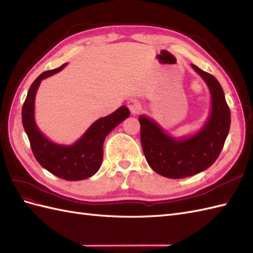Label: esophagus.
Wrapping results in <instances>:
<instances>
[{
  "label": "esophagus",
  "instance_id": "1",
  "mask_svg": "<svg viewBox=\"0 0 253 253\" xmlns=\"http://www.w3.org/2000/svg\"><path fill=\"white\" fill-rule=\"evenodd\" d=\"M127 108L132 114H137L141 111V103L136 99H131V100L127 101Z\"/></svg>",
  "mask_w": 253,
  "mask_h": 253
}]
</instances>
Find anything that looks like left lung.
Masks as SVG:
<instances>
[{"label":"left lung","instance_id":"left-lung-1","mask_svg":"<svg viewBox=\"0 0 253 253\" xmlns=\"http://www.w3.org/2000/svg\"><path fill=\"white\" fill-rule=\"evenodd\" d=\"M208 84L212 97V112L202 131L193 137L176 140L168 136L154 121L139 117L140 141L150 167L169 178H183L209 168L219 156L230 128V109L217 79L191 64Z\"/></svg>","mask_w":253,"mask_h":253}]
</instances>
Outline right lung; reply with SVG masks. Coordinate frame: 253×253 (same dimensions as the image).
Listing matches in <instances>:
<instances>
[{"mask_svg":"<svg viewBox=\"0 0 253 253\" xmlns=\"http://www.w3.org/2000/svg\"><path fill=\"white\" fill-rule=\"evenodd\" d=\"M65 66L42 73L28 89L22 108V122L30 142V148L44 169L65 180H82L93 176L101 166L105 137L122 120L129 116L126 106L122 105L114 113L98 119L82 138L73 145H58L40 133L34 119L36 91L43 79L60 72Z\"/></svg>","mask_w":253,"mask_h":253,"instance_id":"right-lung-1","label":"right lung"}]
</instances>
